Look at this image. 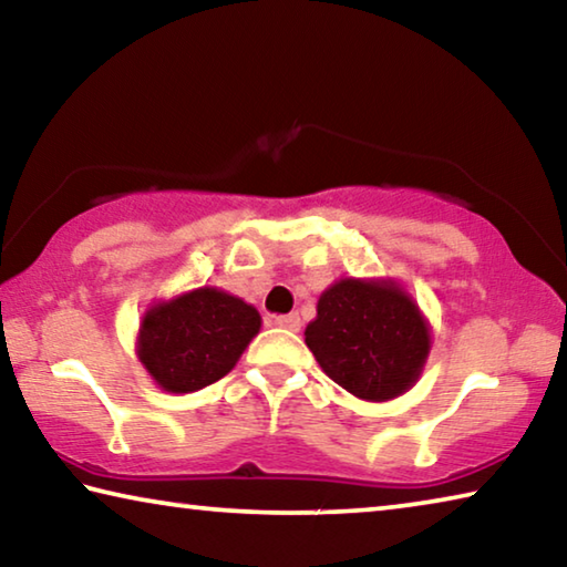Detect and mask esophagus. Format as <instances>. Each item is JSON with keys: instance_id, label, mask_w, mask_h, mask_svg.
Wrapping results in <instances>:
<instances>
[{"instance_id": "esophagus-1", "label": "esophagus", "mask_w": 567, "mask_h": 567, "mask_svg": "<svg viewBox=\"0 0 567 567\" xmlns=\"http://www.w3.org/2000/svg\"><path fill=\"white\" fill-rule=\"evenodd\" d=\"M277 328H282V330H290V332H297L300 330V315L297 312H290V315H277V318L272 320Z\"/></svg>"}]
</instances>
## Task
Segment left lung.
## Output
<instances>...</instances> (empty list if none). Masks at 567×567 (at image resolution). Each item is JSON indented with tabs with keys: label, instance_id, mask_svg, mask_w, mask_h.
I'll use <instances>...</instances> for the list:
<instances>
[{
	"label": "left lung",
	"instance_id": "8db88e82",
	"mask_svg": "<svg viewBox=\"0 0 567 567\" xmlns=\"http://www.w3.org/2000/svg\"><path fill=\"white\" fill-rule=\"evenodd\" d=\"M305 342L324 375L368 402H388L422 375L433 330L398 280L342 277L318 300Z\"/></svg>",
	"mask_w": 567,
	"mask_h": 567
}]
</instances>
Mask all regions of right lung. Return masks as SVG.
I'll use <instances>...</instances> for the list:
<instances>
[{
    "label": "right lung",
    "instance_id": "1",
    "mask_svg": "<svg viewBox=\"0 0 567 567\" xmlns=\"http://www.w3.org/2000/svg\"><path fill=\"white\" fill-rule=\"evenodd\" d=\"M262 328L260 312L219 287L152 302L137 332V360L165 392L185 395L235 368Z\"/></svg>",
    "mask_w": 567,
    "mask_h": 567
}]
</instances>
